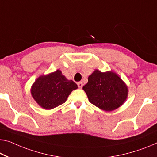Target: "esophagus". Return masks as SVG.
I'll list each match as a JSON object with an SVG mask.
<instances>
[{
  "mask_svg": "<svg viewBox=\"0 0 157 157\" xmlns=\"http://www.w3.org/2000/svg\"><path fill=\"white\" fill-rule=\"evenodd\" d=\"M77 85H78V87L79 88H82V87H83V83H82V82H78Z\"/></svg>",
  "mask_w": 157,
  "mask_h": 157,
  "instance_id": "obj_1",
  "label": "esophagus"
}]
</instances>
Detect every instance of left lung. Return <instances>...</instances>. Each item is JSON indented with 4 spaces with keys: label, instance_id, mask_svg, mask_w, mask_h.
Wrapping results in <instances>:
<instances>
[{
    "label": "left lung",
    "instance_id": "1",
    "mask_svg": "<svg viewBox=\"0 0 157 157\" xmlns=\"http://www.w3.org/2000/svg\"><path fill=\"white\" fill-rule=\"evenodd\" d=\"M89 102L106 112H111L124 103L128 97V87L114 72L96 70L88 76L83 87Z\"/></svg>",
    "mask_w": 157,
    "mask_h": 157
}]
</instances>
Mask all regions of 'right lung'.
I'll use <instances>...</instances> for the list:
<instances>
[{
  "instance_id": "1",
  "label": "right lung",
  "mask_w": 157,
  "mask_h": 157,
  "mask_svg": "<svg viewBox=\"0 0 157 157\" xmlns=\"http://www.w3.org/2000/svg\"><path fill=\"white\" fill-rule=\"evenodd\" d=\"M77 88L73 81L68 80L57 69L38 77L31 86V93L40 107L51 109L66 102L71 91Z\"/></svg>"
}]
</instances>
